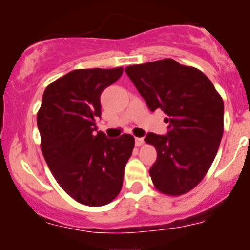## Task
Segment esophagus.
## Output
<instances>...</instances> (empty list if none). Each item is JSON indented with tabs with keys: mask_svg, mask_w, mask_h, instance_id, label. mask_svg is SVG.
Masks as SVG:
<instances>
[{
	"mask_svg": "<svg viewBox=\"0 0 250 250\" xmlns=\"http://www.w3.org/2000/svg\"><path fill=\"white\" fill-rule=\"evenodd\" d=\"M143 142H145V140H143V137H136V139H135V145H136L137 147H140V146H142Z\"/></svg>",
	"mask_w": 250,
	"mask_h": 250,
	"instance_id": "esophagus-1",
	"label": "esophagus"
}]
</instances>
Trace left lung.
I'll list each match as a JSON object with an SVG mask.
<instances>
[{
  "label": "left lung",
  "mask_w": 250,
  "mask_h": 250,
  "mask_svg": "<svg viewBox=\"0 0 250 250\" xmlns=\"http://www.w3.org/2000/svg\"><path fill=\"white\" fill-rule=\"evenodd\" d=\"M125 73L151 111L167 115V135L149 133L145 141L156 148L149 169L163 194L188 193L210 168L223 135V101L202 71L175 60L129 65Z\"/></svg>",
  "instance_id": "left-lung-1"
}]
</instances>
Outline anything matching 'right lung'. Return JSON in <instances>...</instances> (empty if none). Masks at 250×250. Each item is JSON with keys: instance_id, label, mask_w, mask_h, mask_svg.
I'll return each mask as SVG.
<instances>
[{"instance_id": "1", "label": "right lung", "mask_w": 250, "mask_h": 250, "mask_svg": "<svg viewBox=\"0 0 250 250\" xmlns=\"http://www.w3.org/2000/svg\"><path fill=\"white\" fill-rule=\"evenodd\" d=\"M123 68L77 69L51 82L37 113L41 149L51 174L77 202L101 207L121 191L135 140L123 134L107 139L96 131L100 96L120 79Z\"/></svg>"}]
</instances>
